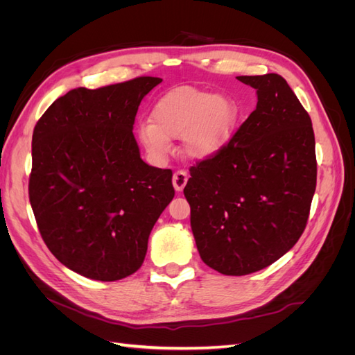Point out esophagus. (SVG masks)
Returning <instances> with one entry per match:
<instances>
[{"mask_svg":"<svg viewBox=\"0 0 355 355\" xmlns=\"http://www.w3.org/2000/svg\"><path fill=\"white\" fill-rule=\"evenodd\" d=\"M187 182H188V173H187L185 170L175 171V175H173V187H175V189L178 192H180L182 189L185 188Z\"/></svg>","mask_w":355,"mask_h":355,"instance_id":"esophagus-1","label":"esophagus"}]
</instances>
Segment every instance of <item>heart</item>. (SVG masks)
Returning a JSON list of instances; mask_svg holds the SVG:
<instances>
[{
	"label": "heart",
	"mask_w": 355,
	"mask_h": 355,
	"mask_svg": "<svg viewBox=\"0 0 355 355\" xmlns=\"http://www.w3.org/2000/svg\"><path fill=\"white\" fill-rule=\"evenodd\" d=\"M239 106L228 96L210 90L182 87L166 93L153 110V121L139 125V139L155 159L171 149V139L182 137L191 158H210L231 141L239 123Z\"/></svg>",
	"instance_id": "1"
}]
</instances>
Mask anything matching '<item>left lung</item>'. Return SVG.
Segmentation results:
<instances>
[{
  "label": "left lung",
  "instance_id": "obj_1",
  "mask_svg": "<svg viewBox=\"0 0 355 355\" xmlns=\"http://www.w3.org/2000/svg\"><path fill=\"white\" fill-rule=\"evenodd\" d=\"M257 105L220 153L189 168L184 194L202 262L225 275L270 266L296 244L317 184L313 123L278 73L241 75Z\"/></svg>",
  "mask_w": 355,
  "mask_h": 355
}]
</instances>
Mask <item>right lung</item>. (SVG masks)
Listing matches in <instances>:
<instances>
[{"label": "right lung", "instance_id": "right-lung-1", "mask_svg": "<svg viewBox=\"0 0 355 355\" xmlns=\"http://www.w3.org/2000/svg\"><path fill=\"white\" fill-rule=\"evenodd\" d=\"M161 81L73 89L34 128L29 201L40 234L60 263L92 280L136 272L175 197L171 170L148 166L133 136L139 105Z\"/></svg>", "mask_w": 355, "mask_h": 355}]
</instances>
